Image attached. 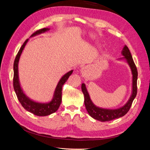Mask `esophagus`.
I'll list each match as a JSON object with an SVG mask.
<instances>
[{
  "label": "esophagus",
  "mask_w": 150,
  "mask_h": 150,
  "mask_svg": "<svg viewBox=\"0 0 150 150\" xmlns=\"http://www.w3.org/2000/svg\"><path fill=\"white\" fill-rule=\"evenodd\" d=\"M80 71H81V73H82V74H85V72H86V68H85L84 67H83L81 69Z\"/></svg>",
  "instance_id": "34e87169"
}]
</instances>
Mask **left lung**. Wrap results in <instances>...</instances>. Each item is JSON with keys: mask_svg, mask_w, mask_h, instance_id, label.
Returning a JSON list of instances; mask_svg holds the SVG:
<instances>
[{"mask_svg": "<svg viewBox=\"0 0 150 150\" xmlns=\"http://www.w3.org/2000/svg\"><path fill=\"white\" fill-rule=\"evenodd\" d=\"M121 54L123 57L118 59V60H125L129 65L131 71V74H132L131 94L128 101L126 102L125 105L117 109H106L96 106L91 99L85 84L83 83L81 84V89H82L84 96V104L86 110L93 118L99 121H110L125 116L129 110L134 99L137 96L138 71L129 50L126 45L122 48Z\"/></svg>", "mask_w": 150, "mask_h": 150, "instance_id": "left-lung-1", "label": "left lung"}]
</instances>
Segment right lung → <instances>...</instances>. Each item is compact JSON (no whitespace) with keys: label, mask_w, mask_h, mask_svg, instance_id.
I'll return each instance as SVG.
<instances>
[{"label":"right lung","mask_w":150,"mask_h":150,"mask_svg":"<svg viewBox=\"0 0 150 150\" xmlns=\"http://www.w3.org/2000/svg\"><path fill=\"white\" fill-rule=\"evenodd\" d=\"M50 29L49 28H44L38 30L35 32L33 34H32L30 38L42 33H44L45 32H47ZM28 40L29 39H27L21 47L15 59L14 63H13V89H14L17 97L19 99V102L25 110L36 116H46L52 114L58 110L62 101V86L64 85L66 81L69 78V77L72 74L73 70H71L67 72L61 78L56 86V88L54 93L53 98L51 101L47 103H40L31 99L24 93L23 89L21 88L19 78V69H18V65H19V61L21 54L23 51L25 45L28 43Z\"/></svg>","instance_id":"add662e5"}]
</instances>
